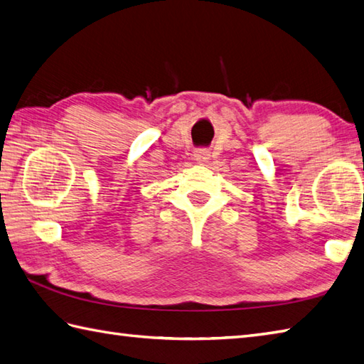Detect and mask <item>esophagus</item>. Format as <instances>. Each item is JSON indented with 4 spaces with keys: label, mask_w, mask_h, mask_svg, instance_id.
Instances as JSON below:
<instances>
[{
    "label": "esophagus",
    "mask_w": 364,
    "mask_h": 364,
    "mask_svg": "<svg viewBox=\"0 0 364 364\" xmlns=\"http://www.w3.org/2000/svg\"><path fill=\"white\" fill-rule=\"evenodd\" d=\"M194 159H196L197 162H206L208 159H210V151L200 149V150H197V151L194 153Z\"/></svg>",
    "instance_id": "1"
}]
</instances>
